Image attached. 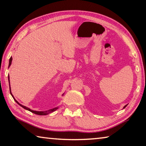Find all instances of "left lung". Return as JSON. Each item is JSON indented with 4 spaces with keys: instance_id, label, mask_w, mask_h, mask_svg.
<instances>
[{
    "instance_id": "1",
    "label": "left lung",
    "mask_w": 146,
    "mask_h": 146,
    "mask_svg": "<svg viewBox=\"0 0 146 146\" xmlns=\"http://www.w3.org/2000/svg\"><path fill=\"white\" fill-rule=\"evenodd\" d=\"M127 106V105H125V106H124V107H123V109H124V108H125V107H126V106Z\"/></svg>"
}]
</instances>
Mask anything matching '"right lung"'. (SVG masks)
Masks as SVG:
<instances>
[{
    "label": "right lung",
    "mask_w": 146,
    "mask_h": 146,
    "mask_svg": "<svg viewBox=\"0 0 146 146\" xmlns=\"http://www.w3.org/2000/svg\"><path fill=\"white\" fill-rule=\"evenodd\" d=\"M11 62H12V57L11 56L10 58H9V66H8L9 68L10 67V66H11ZM8 80H9V91H10V94L11 95L12 97L13 98L14 100L15 101V102H16L17 104H19V106H21L22 108H23L24 109H25V110H28V111H31V113H35V114H36V115H46L49 114V113H52V112H53V111H56V110H57V109L58 108V107H56V108H53V109H51V110H47V111H37L31 110V109H29V108H27V107H26V106H23V105L21 104H20V103L18 102V101H17V100L15 99V98H14L13 95H12L11 91L10 82H9V76H8ZM62 95H64V93L62 94Z\"/></svg>",
    "instance_id": "add662e5"
}]
</instances>
